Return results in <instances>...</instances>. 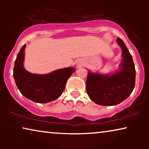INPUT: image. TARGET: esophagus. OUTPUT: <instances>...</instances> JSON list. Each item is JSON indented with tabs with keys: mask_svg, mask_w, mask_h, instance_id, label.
<instances>
[{
	"mask_svg": "<svg viewBox=\"0 0 149 149\" xmlns=\"http://www.w3.org/2000/svg\"><path fill=\"white\" fill-rule=\"evenodd\" d=\"M81 64H82L81 63H78V66H81Z\"/></svg>",
	"mask_w": 149,
	"mask_h": 149,
	"instance_id": "esophagus-1",
	"label": "esophagus"
}]
</instances>
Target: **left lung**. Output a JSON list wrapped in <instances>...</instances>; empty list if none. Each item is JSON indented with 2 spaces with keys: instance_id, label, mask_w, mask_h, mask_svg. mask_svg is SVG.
<instances>
[{
  "instance_id": "left-lung-1",
  "label": "left lung",
  "mask_w": 149,
  "mask_h": 149,
  "mask_svg": "<svg viewBox=\"0 0 149 149\" xmlns=\"http://www.w3.org/2000/svg\"><path fill=\"white\" fill-rule=\"evenodd\" d=\"M117 43L122 49L123 61L120 70L111 74L89 72L86 90L89 97L99 105L114 106L121 103L131 94L135 86L136 70L132 56L121 38Z\"/></svg>"
}]
</instances>
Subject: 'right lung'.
Segmentation results:
<instances>
[{"mask_svg":"<svg viewBox=\"0 0 149 149\" xmlns=\"http://www.w3.org/2000/svg\"><path fill=\"white\" fill-rule=\"evenodd\" d=\"M25 44L18 53L13 68L16 85L26 98L38 103H47L62 95L66 83L75 69L71 67L59 69L46 74H33L24 67Z\"/></svg>","mask_w":149,"mask_h":149,"instance_id":"obj_1","label":"right lung"}]
</instances>
